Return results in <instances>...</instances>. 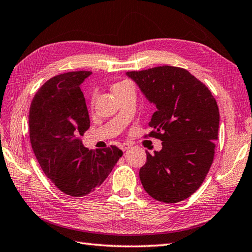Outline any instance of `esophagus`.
Instances as JSON below:
<instances>
[{"label": "esophagus", "instance_id": "34e87169", "mask_svg": "<svg viewBox=\"0 0 252 252\" xmlns=\"http://www.w3.org/2000/svg\"><path fill=\"white\" fill-rule=\"evenodd\" d=\"M129 149H130V145L129 144H127V143H122L121 144V150L123 151V152H125V151L129 150Z\"/></svg>", "mask_w": 252, "mask_h": 252}]
</instances>
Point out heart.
<instances>
[{
    "label": "heart",
    "instance_id": "obj_1",
    "mask_svg": "<svg viewBox=\"0 0 252 252\" xmlns=\"http://www.w3.org/2000/svg\"><path fill=\"white\" fill-rule=\"evenodd\" d=\"M128 82H120V83H116L115 85H113V87H112V91H113V89H115V88H119V87H123V86H125V85H128Z\"/></svg>",
    "mask_w": 252,
    "mask_h": 252
}]
</instances>
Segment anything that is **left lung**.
<instances>
[{
  "label": "left lung",
  "mask_w": 252,
  "mask_h": 252,
  "mask_svg": "<svg viewBox=\"0 0 252 252\" xmlns=\"http://www.w3.org/2000/svg\"><path fill=\"white\" fill-rule=\"evenodd\" d=\"M156 111L150 136L163 148L151 155L139 171L151 197L175 204L202 186L215 155L220 114L216 99L196 77L171 65L126 72Z\"/></svg>",
  "instance_id": "8db88e82"
}]
</instances>
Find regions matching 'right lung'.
Instances as JSON below:
<instances>
[{
  "label": "right lung",
  "mask_w": 252,
  "mask_h": 252,
  "mask_svg": "<svg viewBox=\"0 0 252 252\" xmlns=\"http://www.w3.org/2000/svg\"><path fill=\"white\" fill-rule=\"evenodd\" d=\"M91 71L59 74L33 98L29 112L30 140L44 173L61 192L81 197L101 186L123 152L116 147L88 150L80 137L89 126L81 84Z\"/></svg>",
  "instance_id": "right-lung-1"
}]
</instances>
